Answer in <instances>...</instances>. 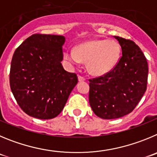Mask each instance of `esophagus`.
Wrapping results in <instances>:
<instances>
[{
	"mask_svg": "<svg viewBox=\"0 0 157 157\" xmlns=\"http://www.w3.org/2000/svg\"><path fill=\"white\" fill-rule=\"evenodd\" d=\"M78 80L80 82L84 81V80H85V78H84V77H81V76H78Z\"/></svg>",
	"mask_w": 157,
	"mask_h": 157,
	"instance_id": "obj_1",
	"label": "esophagus"
}]
</instances>
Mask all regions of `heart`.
I'll return each mask as SVG.
<instances>
[{"label": "heart", "instance_id": "heart-1", "mask_svg": "<svg viewBox=\"0 0 157 157\" xmlns=\"http://www.w3.org/2000/svg\"><path fill=\"white\" fill-rule=\"evenodd\" d=\"M121 47L113 40H92L80 44L77 49L68 48L65 58L73 64L87 63V70L94 76L112 71L119 62Z\"/></svg>", "mask_w": 157, "mask_h": 157}]
</instances>
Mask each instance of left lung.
Listing matches in <instances>:
<instances>
[{
    "instance_id": "1",
    "label": "left lung",
    "mask_w": 157,
    "mask_h": 157,
    "mask_svg": "<svg viewBox=\"0 0 157 157\" xmlns=\"http://www.w3.org/2000/svg\"><path fill=\"white\" fill-rule=\"evenodd\" d=\"M122 56L115 68L101 77L89 80V103L93 112L105 120L120 118L133 111L146 91L147 60L131 40L113 36Z\"/></svg>"
}]
</instances>
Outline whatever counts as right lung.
<instances>
[{"label": "right lung", "instance_id": "add662e5", "mask_svg": "<svg viewBox=\"0 0 157 157\" xmlns=\"http://www.w3.org/2000/svg\"><path fill=\"white\" fill-rule=\"evenodd\" d=\"M65 37L36 33L14 52L10 69V87L18 105L37 119L57 117L66 105L77 74L63 69Z\"/></svg>", "mask_w": 157, "mask_h": 157}]
</instances>
